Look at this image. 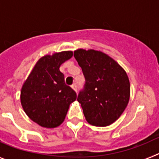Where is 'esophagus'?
<instances>
[{
	"instance_id": "34e87169",
	"label": "esophagus",
	"mask_w": 159,
	"mask_h": 159,
	"mask_svg": "<svg viewBox=\"0 0 159 159\" xmlns=\"http://www.w3.org/2000/svg\"><path fill=\"white\" fill-rule=\"evenodd\" d=\"M71 88H73V90H74V91H75V92H77V85L75 84H72V85H71Z\"/></svg>"
}]
</instances>
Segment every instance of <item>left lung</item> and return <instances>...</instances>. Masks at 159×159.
Returning <instances> with one entry per match:
<instances>
[{"label": "left lung", "instance_id": "8db88e82", "mask_svg": "<svg viewBox=\"0 0 159 159\" xmlns=\"http://www.w3.org/2000/svg\"><path fill=\"white\" fill-rule=\"evenodd\" d=\"M74 57L85 78L77 100L90 124L106 127L116 121L130 99V82L126 71L102 52L78 49Z\"/></svg>", "mask_w": 159, "mask_h": 159}]
</instances>
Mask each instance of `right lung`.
<instances>
[{"label": "right lung", "instance_id": "obj_1", "mask_svg": "<svg viewBox=\"0 0 159 159\" xmlns=\"http://www.w3.org/2000/svg\"><path fill=\"white\" fill-rule=\"evenodd\" d=\"M72 57L65 51L38 60L22 87L20 102L32 121L43 127L54 128L64 122L76 93L66 85L60 65Z\"/></svg>", "mask_w": 159, "mask_h": 159}]
</instances>
